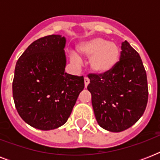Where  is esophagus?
<instances>
[{"label":"esophagus","mask_w":160,"mask_h":160,"mask_svg":"<svg viewBox=\"0 0 160 160\" xmlns=\"http://www.w3.org/2000/svg\"><path fill=\"white\" fill-rule=\"evenodd\" d=\"M84 81H85V88H87L88 85H89V83H90V79L88 77H85Z\"/></svg>","instance_id":"esophagus-1"}]
</instances>
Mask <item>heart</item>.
Returning a JSON list of instances; mask_svg holds the SVG:
<instances>
[{
  "mask_svg": "<svg viewBox=\"0 0 160 160\" xmlns=\"http://www.w3.org/2000/svg\"><path fill=\"white\" fill-rule=\"evenodd\" d=\"M76 55L79 58H90L89 68L98 76H104L112 72L120 60L119 46L100 37L80 42L76 46ZM72 60L77 61L78 58L73 55Z\"/></svg>",
  "mask_w": 160,
  "mask_h": 160,
  "instance_id": "obj_1",
  "label": "heart"
}]
</instances>
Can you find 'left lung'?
<instances>
[{
	"label": "left lung",
	"mask_w": 160,
	"mask_h": 160,
	"mask_svg": "<svg viewBox=\"0 0 160 160\" xmlns=\"http://www.w3.org/2000/svg\"><path fill=\"white\" fill-rule=\"evenodd\" d=\"M119 64L104 76L89 75L87 86L97 123L110 132L129 129L143 115L148 102L147 75L139 53L124 41Z\"/></svg>",
	"instance_id": "1"
}]
</instances>
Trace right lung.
Returning <instances> with one entry per match:
<instances>
[{
	"label": "right lung",
	"instance_id": "add662e5",
	"mask_svg": "<svg viewBox=\"0 0 160 160\" xmlns=\"http://www.w3.org/2000/svg\"><path fill=\"white\" fill-rule=\"evenodd\" d=\"M65 44L60 35L42 37L31 43L16 62L14 102L21 119L36 129L62 126L85 88L83 76L65 72Z\"/></svg>",
	"mask_w": 160,
	"mask_h": 160
}]
</instances>
